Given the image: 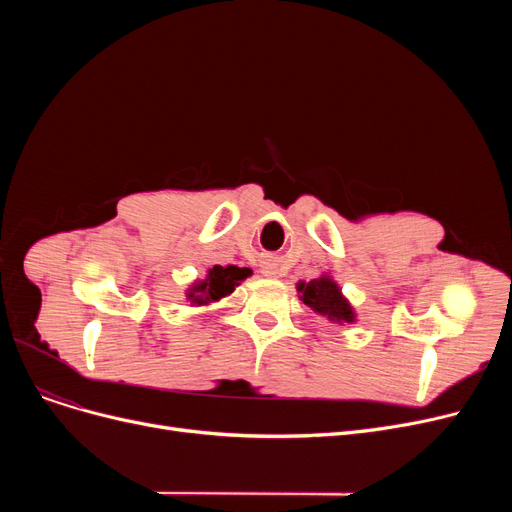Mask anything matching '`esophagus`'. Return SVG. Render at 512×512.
Returning a JSON list of instances; mask_svg holds the SVG:
<instances>
[{
	"instance_id": "obj_1",
	"label": "esophagus",
	"mask_w": 512,
	"mask_h": 512,
	"mask_svg": "<svg viewBox=\"0 0 512 512\" xmlns=\"http://www.w3.org/2000/svg\"><path fill=\"white\" fill-rule=\"evenodd\" d=\"M276 270H274V267H263V276H267V278H276Z\"/></svg>"
}]
</instances>
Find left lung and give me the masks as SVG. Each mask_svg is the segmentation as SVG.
I'll return each instance as SVG.
<instances>
[{
	"label": "left lung",
	"instance_id": "obj_1",
	"mask_svg": "<svg viewBox=\"0 0 512 512\" xmlns=\"http://www.w3.org/2000/svg\"><path fill=\"white\" fill-rule=\"evenodd\" d=\"M297 290L301 292V301L317 315L328 317L334 324H353L355 321L351 303L344 299L340 286L330 276H321L311 282H299Z\"/></svg>",
	"mask_w": 512,
	"mask_h": 512
}]
</instances>
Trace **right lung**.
<instances>
[{
  "instance_id": "add662e5",
  "label": "right lung",
  "mask_w": 512,
  "mask_h": 512,
  "mask_svg": "<svg viewBox=\"0 0 512 512\" xmlns=\"http://www.w3.org/2000/svg\"><path fill=\"white\" fill-rule=\"evenodd\" d=\"M251 274L253 272L249 270V267L213 265L207 272L205 280H197L191 288L186 290V301H191V305H195V307L218 303L220 299L228 297L230 292H234V288L242 280H247Z\"/></svg>"
}]
</instances>
